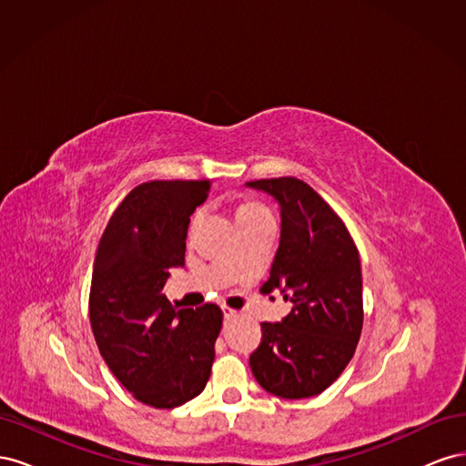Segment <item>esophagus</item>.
Here are the masks:
<instances>
[{"instance_id": "obj_1", "label": "esophagus", "mask_w": 466, "mask_h": 466, "mask_svg": "<svg viewBox=\"0 0 466 466\" xmlns=\"http://www.w3.org/2000/svg\"><path fill=\"white\" fill-rule=\"evenodd\" d=\"M238 313L235 311V309H231V307H228V305H223V317L225 319H233V317H237Z\"/></svg>"}]
</instances>
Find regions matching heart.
<instances>
[{
  "label": "heart",
  "mask_w": 466,
  "mask_h": 466,
  "mask_svg": "<svg viewBox=\"0 0 466 466\" xmlns=\"http://www.w3.org/2000/svg\"><path fill=\"white\" fill-rule=\"evenodd\" d=\"M258 211H268V209H266V206H264V204H260V202L248 200V202H243L241 206H238V209H237V218L248 216V214H258ZM200 216H202V211H196L194 218H192V228H194L196 223H198Z\"/></svg>",
  "instance_id": "1"
}]
</instances>
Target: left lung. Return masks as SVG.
Masks as SVG:
<instances>
[{
  "label": "left lung",
  "mask_w": 466,
  "mask_h": 466,
  "mask_svg": "<svg viewBox=\"0 0 466 466\" xmlns=\"http://www.w3.org/2000/svg\"><path fill=\"white\" fill-rule=\"evenodd\" d=\"M250 188L281 206V238L260 291H289L281 322H262L250 370L281 399H309L329 389L354 358L363 327V281L358 247L340 216L307 182L260 178Z\"/></svg>",
  "instance_id": "obj_1"
}]
</instances>
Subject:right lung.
<instances>
[{
  "label": "right lung",
  "mask_w": 466,
  "mask_h": 466,
  "mask_svg": "<svg viewBox=\"0 0 466 466\" xmlns=\"http://www.w3.org/2000/svg\"><path fill=\"white\" fill-rule=\"evenodd\" d=\"M209 187H136L110 216L93 264L89 319L98 351L136 400L165 410L204 390L223 322L214 303L177 309L163 293L168 270L185 264L190 216Z\"/></svg>",
  "instance_id": "right-lung-1"
}]
</instances>
